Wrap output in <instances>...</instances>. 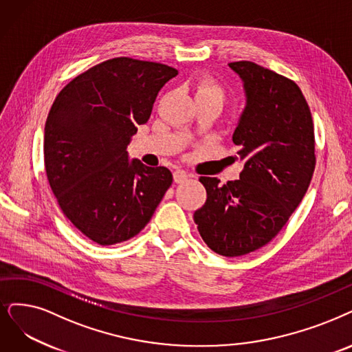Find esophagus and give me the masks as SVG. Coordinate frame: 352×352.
I'll return each mask as SVG.
<instances>
[{
	"label": "esophagus",
	"mask_w": 352,
	"mask_h": 352,
	"mask_svg": "<svg viewBox=\"0 0 352 352\" xmlns=\"http://www.w3.org/2000/svg\"><path fill=\"white\" fill-rule=\"evenodd\" d=\"M188 177L189 175L185 170H182V168H177V170L173 172V180L176 184H184V182L188 180Z\"/></svg>",
	"instance_id": "obj_1"
}]
</instances>
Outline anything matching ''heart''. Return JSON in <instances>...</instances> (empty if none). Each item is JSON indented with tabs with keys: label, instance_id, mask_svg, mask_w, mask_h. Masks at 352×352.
<instances>
[{
	"label": "heart",
	"instance_id": "obj_1",
	"mask_svg": "<svg viewBox=\"0 0 352 352\" xmlns=\"http://www.w3.org/2000/svg\"><path fill=\"white\" fill-rule=\"evenodd\" d=\"M202 96H208V98H214V100L222 102L223 100V92L222 89L214 83L212 80L209 79H202L198 87H196V98H202Z\"/></svg>",
	"mask_w": 352,
	"mask_h": 352
}]
</instances>
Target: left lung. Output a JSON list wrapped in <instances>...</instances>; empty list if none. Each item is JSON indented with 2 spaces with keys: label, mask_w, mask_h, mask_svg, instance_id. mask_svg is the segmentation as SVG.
Segmentation results:
<instances>
[{
  "label": "left lung",
  "mask_w": 352,
  "mask_h": 352,
  "mask_svg": "<svg viewBox=\"0 0 352 352\" xmlns=\"http://www.w3.org/2000/svg\"><path fill=\"white\" fill-rule=\"evenodd\" d=\"M228 66L245 94L232 134L244 168L223 186L218 177L201 176L208 196L193 219L210 250L238 257L261 248L285 227L316 160L311 109L296 83L248 60Z\"/></svg>",
  "instance_id": "left-lung-1"
}]
</instances>
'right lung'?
Wrapping results in <instances>:
<instances>
[{
	"label": "right lung",
	"mask_w": 352,
	"mask_h": 352,
	"mask_svg": "<svg viewBox=\"0 0 352 352\" xmlns=\"http://www.w3.org/2000/svg\"><path fill=\"white\" fill-rule=\"evenodd\" d=\"M179 72L116 58L70 80L45 125V167L66 218L100 245L142 231L170 188L167 167L130 160L127 146L150 118L164 83Z\"/></svg>",
	"instance_id": "1"
}]
</instances>
